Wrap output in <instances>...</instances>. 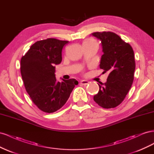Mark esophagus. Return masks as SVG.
I'll use <instances>...</instances> for the list:
<instances>
[{
	"instance_id": "1",
	"label": "esophagus",
	"mask_w": 154,
	"mask_h": 154,
	"mask_svg": "<svg viewBox=\"0 0 154 154\" xmlns=\"http://www.w3.org/2000/svg\"><path fill=\"white\" fill-rule=\"evenodd\" d=\"M80 83H81L82 85H87V84H88V83H89V82L87 81V80H81Z\"/></svg>"
}]
</instances>
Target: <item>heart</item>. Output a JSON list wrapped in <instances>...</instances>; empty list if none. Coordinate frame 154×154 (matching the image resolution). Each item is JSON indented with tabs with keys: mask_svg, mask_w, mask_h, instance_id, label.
Returning <instances> with one entry per match:
<instances>
[{
	"mask_svg": "<svg viewBox=\"0 0 154 154\" xmlns=\"http://www.w3.org/2000/svg\"><path fill=\"white\" fill-rule=\"evenodd\" d=\"M93 42H95L92 39H88L84 42V43H93Z\"/></svg>",
	"mask_w": 154,
	"mask_h": 154,
	"instance_id": "obj_1",
	"label": "heart"
}]
</instances>
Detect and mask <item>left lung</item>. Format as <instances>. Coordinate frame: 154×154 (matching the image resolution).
<instances>
[{
  "mask_svg": "<svg viewBox=\"0 0 154 154\" xmlns=\"http://www.w3.org/2000/svg\"><path fill=\"white\" fill-rule=\"evenodd\" d=\"M91 35L101 41L103 49L100 67L103 73H109L106 82L98 84L100 91L94 96V100L104 109L114 108L124 100L132 87L136 68L134 51L114 32H96Z\"/></svg>",
  "mask_w": 154,
  "mask_h": 154,
  "instance_id": "left-lung-1",
  "label": "left lung"
}]
</instances>
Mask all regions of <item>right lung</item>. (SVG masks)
<instances>
[{
    "mask_svg": "<svg viewBox=\"0 0 154 154\" xmlns=\"http://www.w3.org/2000/svg\"><path fill=\"white\" fill-rule=\"evenodd\" d=\"M69 41L48 38L32 44L20 60V72L26 90L38 108L47 113L61 109L78 82H58L55 65L61 63L62 51Z\"/></svg>",
    "mask_w": 154,
    "mask_h": 154,
    "instance_id": "1",
    "label": "right lung"
}]
</instances>
